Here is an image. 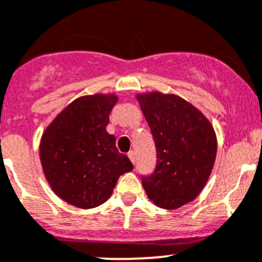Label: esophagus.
<instances>
[{"label":"esophagus","mask_w":262,"mask_h":262,"mask_svg":"<svg viewBox=\"0 0 262 262\" xmlns=\"http://www.w3.org/2000/svg\"><path fill=\"white\" fill-rule=\"evenodd\" d=\"M128 157H129V159L132 161V163L136 164V153H134L133 150H130V152L128 153Z\"/></svg>","instance_id":"34e87169"}]
</instances>
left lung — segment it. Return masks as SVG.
<instances>
[{
    "instance_id": "left-lung-1",
    "label": "left lung",
    "mask_w": 262,
    "mask_h": 262,
    "mask_svg": "<svg viewBox=\"0 0 262 262\" xmlns=\"http://www.w3.org/2000/svg\"><path fill=\"white\" fill-rule=\"evenodd\" d=\"M156 144V167L142 174L147 196L156 206L174 210L198 196L211 174L217 142L210 122L177 95L138 96Z\"/></svg>"
}]
</instances>
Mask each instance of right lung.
<instances>
[{
    "instance_id": "obj_1",
    "label": "right lung",
    "mask_w": 262,
    "mask_h": 262,
    "mask_svg": "<svg viewBox=\"0 0 262 262\" xmlns=\"http://www.w3.org/2000/svg\"><path fill=\"white\" fill-rule=\"evenodd\" d=\"M118 98L89 95L76 99L55 118L40 143L46 180L55 193L79 208H94L112 194L118 178L133 169L106 132Z\"/></svg>"
}]
</instances>
